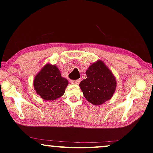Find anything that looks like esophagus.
<instances>
[{"instance_id": "34e87169", "label": "esophagus", "mask_w": 153, "mask_h": 153, "mask_svg": "<svg viewBox=\"0 0 153 153\" xmlns=\"http://www.w3.org/2000/svg\"><path fill=\"white\" fill-rule=\"evenodd\" d=\"M80 82V80H74L71 81V83H72V84L78 85V84H79V82Z\"/></svg>"}]
</instances>
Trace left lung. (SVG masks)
Instances as JSON below:
<instances>
[{"label":"left lung","instance_id":"obj_1","mask_svg":"<svg viewBox=\"0 0 153 153\" xmlns=\"http://www.w3.org/2000/svg\"><path fill=\"white\" fill-rule=\"evenodd\" d=\"M87 78L81 81L83 95L94 105H101L115 92L117 81L111 71L101 60L93 63L86 71Z\"/></svg>","mask_w":153,"mask_h":153}]
</instances>
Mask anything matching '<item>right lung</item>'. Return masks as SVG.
Segmentation results:
<instances>
[{"instance_id": "right-lung-1", "label": "right lung", "mask_w": 153, "mask_h": 153, "mask_svg": "<svg viewBox=\"0 0 153 153\" xmlns=\"http://www.w3.org/2000/svg\"><path fill=\"white\" fill-rule=\"evenodd\" d=\"M68 84L66 78H63L59 68L47 63L34 77V88L36 94L46 101L57 100L64 94Z\"/></svg>"}]
</instances>
